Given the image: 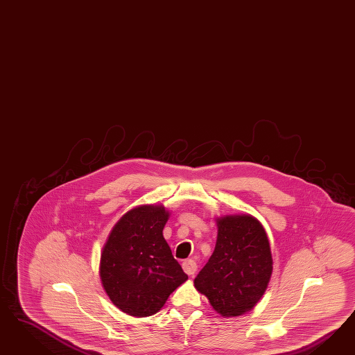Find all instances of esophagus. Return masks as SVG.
<instances>
[{"mask_svg": "<svg viewBox=\"0 0 355 355\" xmlns=\"http://www.w3.org/2000/svg\"><path fill=\"white\" fill-rule=\"evenodd\" d=\"M182 268L189 276H193L196 269H198V266H196V263L193 260H186V261L182 263Z\"/></svg>", "mask_w": 355, "mask_h": 355, "instance_id": "esophagus-1", "label": "esophagus"}]
</instances>
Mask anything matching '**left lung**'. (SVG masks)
I'll use <instances>...</instances> for the list:
<instances>
[{
	"mask_svg": "<svg viewBox=\"0 0 355 355\" xmlns=\"http://www.w3.org/2000/svg\"><path fill=\"white\" fill-rule=\"evenodd\" d=\"M215 251L193 285L217 313L239 316L252 310L268 288L273 269L268 236L251 215L220 217Z\"/></svg>",
	"mask_w": 355,
	"mask_h": 355,
	"instance_id": "left-lung-1",
	"label": "left lung"
}]
</instances>
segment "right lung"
<instances>
[{
	"mask_svg": "<svg viewBox=\"0 0 355 355\" xmlns=\"http://www.w3.org/2000/svg\"><path fill=\"white\" fill-rule=\"evenodd\" d=\"M169 212L162 205L130 209L113 226L100 258V279L112 303L131 316L162 310L187 279L162 236Z\"/></svg>",
	"mask_w": 355,
	"mask_h": 355,
	"instance_id": "1",
	"label": "right lung"
}]
</instances>
